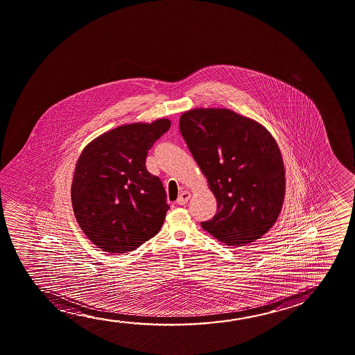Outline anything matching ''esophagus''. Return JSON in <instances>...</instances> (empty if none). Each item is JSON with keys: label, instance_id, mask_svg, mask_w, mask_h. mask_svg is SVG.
<instances>
[{"label": "esophagus", "instance_id": "obj_1", "mask_svg": "<svg viewBox=\"0 0 355 355\" xmlns=\"http://www.w3.org/2000/svg\"><path fill=\"white\" fill-rule=\"evenodd\" d=\"M191 198V193L189 191H184L180 196H179V198H178V205H184L189 202V200Z\"/></svg>", "mask_w": 355, "mask_h": 355}]
</instances>
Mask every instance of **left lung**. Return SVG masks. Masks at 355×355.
Wrapping results in <instances>:
<instances>
[{
  "instance_id": "obj_1",
  "label": "left lung",
  "mask_w": 355,
  "mask_h": 355,
  "mask_svg": "<svg viewBox=\"0 0 355 355\" xmlns=\"http://www.w3.org/2000/svg\"><path fill=\"white\" fill-rule=\"evenodd\" d=\"M179 126L218 203L202 227L226 245L259 240L285 198V166L274 137L258 121L225 108L187 110Z\"/></svg>"
}]
</instances>
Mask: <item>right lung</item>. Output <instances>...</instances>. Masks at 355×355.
<instances>
[{
	"instance_id": "right-lung-1",
	"label": "right lung",
	"mask_w": 355,
	"mask_h": 355,
	"mask_svg": "<svg viewBox=\"0 0 355 355\" xmlns=\"http://www.w3.org/2000/svg\"><path fill=\"white\" fill-rule=\"evenodd\" d=\"M170 125L158 119L118 126L81 152L71 203L81 230L101 250L131 252L159 232L169 205L159 178L146 169V158Z\"/></svg>"
}]
</instances>
